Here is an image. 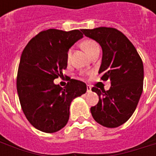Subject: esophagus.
<instances>
[{
	"instance_id": "34e87169",
	"label": "esophagus",
	"mask_w": 156,
	"mask_h": 156,
	"mask_svg": "<svg viewBox=\"0 0 156 156\" xmlns=\"http://www.w3.org/2000/svg\"><path fill=\"white\" fill-rule=\"evenodd\" d=\"M87 92H88V93L91 92V86H89V85H87Z\"/></svg>"
}]
</instances>
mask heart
<instances>
[{
	"label": "heart",
	"mask_w": 156,
	"mask_h": 156,
	"mask_svg": "<svg viewBox=\"0 0 156 156\" xmlns=\"http://www.w3.org/2000/svg\"><path fill=\"white\" fill-rule=\"evenodd\" d=\"M82 48L84 49V51L88 53V55H90L93 52V51H94L95 49H97V48H99L98 47V44L94 41V40H92V39H86L84 41H82L81 43ZM71 49H69L67 52V58L69 59L70 58V55H71Z\"/></svg>",
	"instance_id": "b5f03b06"
}]
</instances>
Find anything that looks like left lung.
<instances>
[{"mask_svg": "<svg viewBox=\"0 0 156 156\" xmlns=\"http://www.w3.org/2000/svg\"><path fill=\"white\" fill-rule=\"evenodd\" d=\"M86 37L99 43L103 58L98 73L110 80L105 91L93 87L98 103L90 108L94 120L107 128H116L132 116L143 91L144 66L137 50L127 37L113 27L82 29Z\"/></svg>", "mask_w": 156, "mask_h": 156, "instance_id": "left-lung-1", "label": "left lung"}]
</instances>
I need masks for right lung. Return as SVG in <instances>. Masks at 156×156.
I'll return each mask as SVG.
<instances>
[{"label": "right lung", "mask_w": 156, "mask_h": 156, "mask_svg": "<svg viewBox=\"0 0 156 156\" xmlns=\"http://www.w3.org/2000/svg\"><path fill=\"white\" fill-rule=\"evenodd\" d=\"M83 37L79 30L48 29L39 32L22 51L16 88L22 111L33 127L54 133L67 124L72 100L87 91L83 82L68 78L66 87L53 80L67 68V52Z\"/></svg>", "instance_id": "add662e5"}]
</instances>
